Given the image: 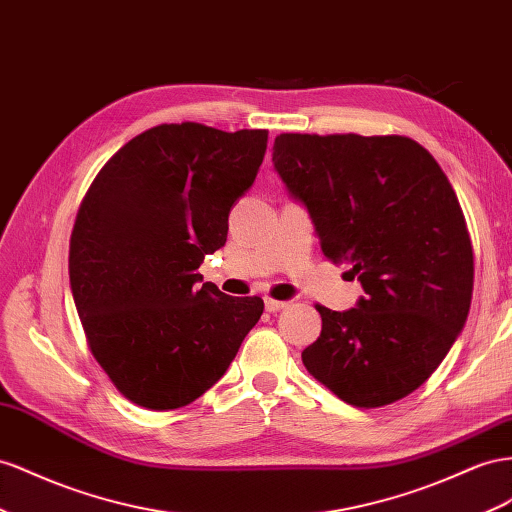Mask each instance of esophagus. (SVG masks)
<instances>
[{"label": "esophagus", "instance_id": "34e87169", "mask_svg": "<svg viewBox=\"0 0 512 512\" xmlns=\"http://www.w3.org/2000/svg\"><path fill=\"white\" fill-rule=\"evenodd\" d=\"M288 306V301H280V299H273V297H265V308L267 312H278L284 310Z\"/></svg>", "mask_w": 512, "mask_h": 512}]
</instances>
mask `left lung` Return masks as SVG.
<instances>
[{
  "instance_id": "obj_1",
  "label": "left lung",
  "mask_w": 512,
  "mask_h": 512,
  "mask_svg": "<svg viewBox=\"0 0 512 512\" xmlns=\"http://www.w3.org/2000/svg\"><path fill=\"white\" fill-rule=\"evenodd\" d=\"M273 168L306 206L323 254L362 282L357 308L321 312L310 375L353 407H383L433 375L461 334L474 252L461 204L405 135L282 133Z\"/></svg>"
}]
</instances>
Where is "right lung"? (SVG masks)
I'll use <instances>...</instances> for the list:
<instances>
[{
    "mask_svg": "<svg viewBox=\"0 0 512 512\" xmlns=\"http://www.w3.org/2000/svg\"><path fill=\"white\" fill-rule=\"evenodd\" d=\"M267 135L159 124L124 144L81 200L68 252L73 299L94 359L135 405L193 403L260 319V297L224 295L198 267L226 243Z\"/></svg>",
    "mask_w": 512,
    "mask_h": 512,
    "instance_id": "1",
    "label": "right lung"
}]
</instances>
